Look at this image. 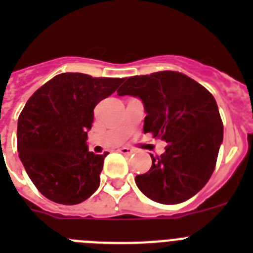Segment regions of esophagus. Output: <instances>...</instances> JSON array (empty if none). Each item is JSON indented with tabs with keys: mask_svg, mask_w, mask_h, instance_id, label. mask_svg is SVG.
Instances as JSON below:
<instances>
[{
	"mask_svg": "<svg viewBox=\"0 0 253 253\" xmlns=\"http://www.w3.org/2000/svg\"><path fill=\"white\" fill-rule=\"evenodd\" d=\"M119 152L122 154H125V156H130V154L134 153V149L129 148V147H123V148L119 149Z\"/></svg>",
	"mask_w": 253,
	"mask_h": 253,
	"instance_id": "esophagus-1",
	"label": "esophagus"
}]
</instances>
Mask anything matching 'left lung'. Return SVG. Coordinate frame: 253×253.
<instances>
[{"label":"left lung","mask_w":253,"mask_h":253,"mask_svg":"<svg viewBox=\"0 0 253 253\" xmlns=\"http://www.w3.org/2000/svg\"><path fill=\"white\" fill-rule=\"evenodd\" d=\"M118 95L139 97L147 113L144 133L167 143L165 153L151 154V169L135 177L138 189L161 204L193 198L209 181L223 142V123L213 95L173 71L129 77Z\"/></svg>","instance_id":"8db88e82"}]
</instances>
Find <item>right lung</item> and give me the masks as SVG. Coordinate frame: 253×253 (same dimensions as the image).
Returning a JSON list of instances; mask_svg holds the SVG:
<instances>
[{"label": "right lung", "instance_id": "1", "mask_svg": "<svg viewBox=\"0 0 253 253\" xmlns=\"http://www.w3.org/2000/svg\"><path fill=\"white\" fill-rule=\"evenodd\" d=\"M124 78L60 73L33 93L17 122V151L33 184L51 202L75 205L100 185L105 154L88 152L93 109Z\"/></svg>", "mask_w": 253, "mask_h": 253}]
</instances>
